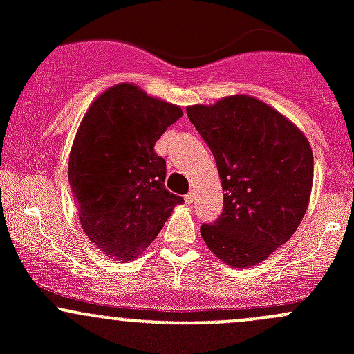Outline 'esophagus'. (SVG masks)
<instances>
[{
    "label": "esophagus",
    "mask_w": 354,
    "mask_h": 354,
    "mask_svg": "<svg viewBox=\"0 0 354 354\" xmlns=\"http://www.w3.org/2000/svg\"><path fill=\"white\" fill-rule=\"evenodd\" d=\"M185 200H187V203H192L195 200V190H190L188 192V195L185 197Z\"/></svg>",
    "instance_id": "esophagus-1"
}]
</instances>
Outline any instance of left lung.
Masks as SVG:
<instances>
[{
  "label": "left lung",
  "mask_w": 354,
  "mask_h": 354,
  "mask_svg": "<svg viewBox=\"0 0 354 354\" xmlns=\"http://www.w3.org/2000/svg\"><path fill=\"white\" fill-rule=\"evenodd\" d=\"M187 114L209 145L224 209L200 234L231 267L263 262L295 234L310 202L313 154L308 140L279 111L252 95H230Z\"/></svg>",
  "instance_id": "left-lung-1"
}]
</instances>
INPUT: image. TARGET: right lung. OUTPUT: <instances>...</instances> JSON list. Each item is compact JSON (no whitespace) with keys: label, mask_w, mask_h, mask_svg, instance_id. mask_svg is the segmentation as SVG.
I'll return each mask as SVG.
<instances>
[{"label":"right lung","mask_w":354,"mask_h":354,"mask_svg":"<svg viewBox=\"0 0 354 354\" xmlns=\"http://www.w3.org/2000/svg\"><path fill=\"white\" fill-rule=\"evenodd\" d=\"M178 106L135 84L102 92L85 113L68 160V180L88 240L109 259L135 260L183 198L166 190V160L154 152Z\"/></svg>","instance_id":"right-lung-1"}]
</instances>
